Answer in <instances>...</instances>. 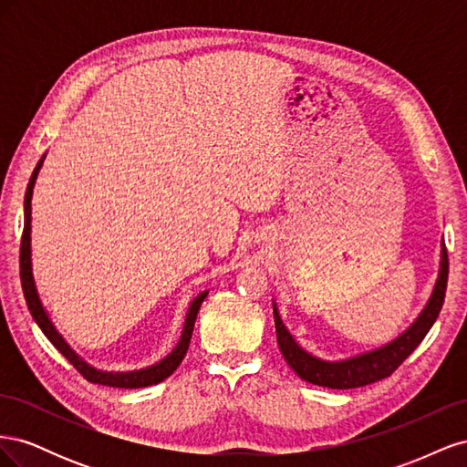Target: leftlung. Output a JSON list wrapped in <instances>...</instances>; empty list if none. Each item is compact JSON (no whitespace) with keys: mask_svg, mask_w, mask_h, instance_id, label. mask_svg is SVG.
<instances>
[{"mask_svg":"<svg viewBox=\"0 0 467 467\" xmlns=\"http://www.w3.org/2000/svg\"><path fill=\"white\" fill-rule=\"evenodd\" d=\"M446 282H448V253H446V245L442 244L441 271H438V278H436L434 290L431 294V300L427 302L425 309H422L420 316L415 319L411 327H409L405 333H401L395 341L384 347L364 352V355L352 357L347 360H338V362L321 360L306 352L298 343L294 341V337L288 333V329L285 327V323H282L276 312V306L273 304L276 338H278L282 357H285L290 368L302 379L323 388L352 389V388H362V386L374 384V381L384 379L400 368L401 362L420 345L422 338H425V335L434 325L444 304Z\"/></svg>","mask_w":467,"mask_h":467,"instance_id":"1","label":"left lung"}]
</instances>
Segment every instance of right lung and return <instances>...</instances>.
Instances as JSON below:
<instances>
[{"mask_svg": "<svg viewBox=\"0 0 467 467\" xmlns=\"http://www.w3.org/2000/svg\"><path fill=\"white\" fill-rule=\"evenodd\" d=\"M42 160H45V158H42ZM42 160L35 167V171H33L31 181H29V187H26V192H25V225H23L21 255H19L23 294H25L26 306H29V309H31L33 319L36 321V325L42 329V333L48 337V341L56 348H58L62 355L74 364V368L88 381H91V384H101V386H109V388H124V389H134V388H146V386L160 384V381H163L165 378L171 376L177 370V366L182 362V358H185L187 350H189L191 337H192L196 314H199L201 304L204 302L208 292H202L201 296H196V298L191 302V307L187 312V319H185V327H182L181 341L171 350V355H167L161 362L150 366V368L134 370V372H103V370L93 368V366H89L81 357H78L76 352L72 350V347H69L64 341V337L58 331H56L54 323L50 321V317L47 314V309L42 307L40 298L36 294L35 280H33V271H31V199H33V187H35V181H36V175H38V169L42 165Z\"/></svg>", "mask_w": 467, "mask_h": 467, "instance_id": "1", "label": "right lung"}]
</instances>
